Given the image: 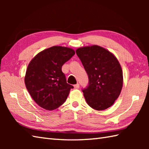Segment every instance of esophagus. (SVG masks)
Masks as SVG:
<instances>
[{
    "mask_svg": "<svg viewBox=\"0 0 149 149\" xmlns=\"http://www.w3.org/2000/svg\"><path fill=\"white\" fill-rule=\"evenodd\" d=\"M74 88H75V89H78V88H79V84L78 83L77 84H75L74 85Z\"/></svg>",
    "mask_w": 149,
    "mask_h": 149,
    "instance_id": "obj_1",
    "label": "esophagus"
}]
</instances>
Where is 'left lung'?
Instances as JSON below:
<instances>
[{
	"label": "left lung",
	"instance_id": "obj_1",
	"mask_svg": "<svg viewBox=\"0 0 149 149\" xmlns=\"http://www.w3.org/2000/svg\"><path fill=\"white\" fill-rule=\"evenodd\" d=\"M76 54L89 78V85L83 90L87 104L98 111L111 106L123 86V72L112 52L93 45L80 47Z\"/></svg>",
	"mask_w": 149,
	"mask_h": 149
}]
</instances>
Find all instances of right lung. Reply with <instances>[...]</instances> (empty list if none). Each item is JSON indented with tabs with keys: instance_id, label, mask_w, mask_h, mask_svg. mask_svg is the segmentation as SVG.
Instances as JSON below:
<instances>
[{
	"instance_id": "add662e5",
	"label": "right lung",
	"mask_w": 149,
	"mask_h": 149,
	"mask_svg": "<svg viewBox=\"0 0 149 149\" xmlns=\"http://www.w3.org/2000/svg\"><path fill=\"white\" fill-rule=\"evenodd\" d=\"M74 54V50L70 47L53 46L31 59L24 81L31 97L40 107L52 111L65 102L74 86L66 83L61 68Z\"/></svg>"
}]
</instances>
